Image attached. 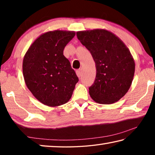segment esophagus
<instances>
[{
    "label": "esophagus",
    "mask_w": 155,
    "mask_h": 155,
    "mask_svg": "<svg viewBox=\"0 0 155 155\" xmlns=\"http://www.w3.org/2000/svg\"><path fill=\"white\" fill-rule=\"evenodd\" d=\"M76 74H77V77L78 78H80L81 77V70H77V71H76Z\"/></svg>",
    "instance_id": "obj_1"
}]
</instances>
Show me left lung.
I'll return each instance as SVG.
<instances>
[{"label": "left lung", "instance_id": "8db88e82", "mask_svg": "<svg viewBox=\"0 0 155 155\" xmlns=\"http://www.w3.org/2000/svg\"><path fill=\"white\" fill-rule=\"evenodd\" d=\"M77 36L96 64L95 81L89 88L91 98L99 104L118 101L129 90L134 77L135 61L129 49L105 29L78 31Z\"/></svg>", "mask_w": 155, "mask_h": 155}]
</instances>
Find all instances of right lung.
Instances as JSON below:
<instances>
[{"label": "right lung", "instance_id": "add662e5", "mask_svg": "<svg viewBox=\"0 0 155 155\" xmlns=\"http://www.w3.org/2000/svg\"><path fill=\"white\" fill-rule=\"evenodd\" d=\"M74 31L56 30L38 37L26 52L22 72L26 85L45 105H62L72 97L78 78L64 55Z\"/></svg>", "mask_w": 155, "mask_h": 155}]
</instances>
